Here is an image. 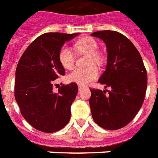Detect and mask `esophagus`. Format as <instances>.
<instances>
[{
  "label": "esophagus",
  "instance_id": "esophagus-1",
  "mask_svg": "<svg viewBox=\"0 0 158 158\" xmlns=\"http://www.w3.org/2000/svg\"><path fill=\"white\" fill-rule=\"evenodd\" d=\"M78 89H79V90L80 91V90H82L83 89H84V87L82 86V85H79V86H78Z\"/></svg>",
  "mask_w": 158,
  "mask_h": 158
}]
</instances>
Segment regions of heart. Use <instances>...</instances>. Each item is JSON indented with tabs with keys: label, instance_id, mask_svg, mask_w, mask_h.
<instances>
[{
	"label": "heart",
	"instance_id": "1",
	"mask_svg": "<svg viewBox=\"0 0 158 158\" xmlns=\"http://www.w3.org/2000/svg\"><path fill=\"white\" fill-rule=\"evenodd\" d=\"M74 48L79 53L89 56L88 64L91 66L86 69H75L68 76L70 82L76 83L79 85H87L98 77L99 70L94 64H101L104 61L103 54L98 51V43L91 37H84L74 43ZM58 58L64 69H71L75 63V56L73 51L67 46H63L60 49Z\"/></svg>",
	"mask_w": 158,
	"mask_h": 158
}]
</instances>
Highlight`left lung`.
<instances>
[{
	"label": "left lung",
	"instance_id": "left-lung-1",
	"mask_svg": "<svg viewBox=\"0 0 158 158\" xmlns=\"http://www.w3.org/2000/svg\"><path fill=\"white\" fill-rule=\"evenodd\" d=\"M91 35L101 38L107 48V65L98 82L106 89L110 88L106 91L90 89L92 116L100 127L119 130L128 125L142 106L147 70L137 48L125 35L111 30L98 31Z\"/></svg>",
	"mask_w": 158,
	"mask_h": 158
}]
</instances>
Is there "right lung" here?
Segmentation results:
<instances>
[{
    "mask_svg": "<svg viewBox=\"0 0 158 158\" xmlns=\"http://www.w3.org/2000/svg\"><path fill=\"white\" fill-rule=\"evenodd\" d=\"M79 33H46L33 41L19 60L15 71V98L21 115L34 129L53 133L70 119V106L78 93L75 83L53 91L54 81L64 75L58 58L65 41Z\"/></svg>",
    "mask_w": 158,
    "mask_h": 158,
    "instance_id": "right-lung-1",
    "label": "right lung"
}]
</instances>
